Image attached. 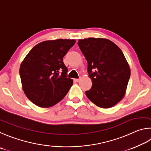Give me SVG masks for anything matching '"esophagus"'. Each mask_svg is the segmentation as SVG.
Listing matches in <instances>:
<instances>
[{"mask_svg":"<svg viewBox=\"0 0 151 151\" xmlns=\"http://www.w3.org/2000/svg\"><path fill=\"white\" fill-rule=\"evenodd\" d=\"M74 81H76V82H78L80 81V79H74Z\"/></svg>","mask_w":151,"mask_h":151,"instance_id":"esophagus-1","label":"esophagus"}]
</instances>
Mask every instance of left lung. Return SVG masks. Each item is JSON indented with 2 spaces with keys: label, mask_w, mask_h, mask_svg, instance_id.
<instances>
[{
  "label": "left lung",
  "mask_w": 151,
  "mask_h": 151,
  "mask_svg": "<svg viewBox=\"0 0 151 151\" xmlns=\"http://www.w3.org/2000/svg\"><path fill=\"white\" fill-rule=\"evenodd\" d=\"M78 44L88 62L92 81L86 91L97 106L109 108L123 98L131 76L130 68L123 53L109 40L89 38L79 40Z\"/></svg>",
  "instance_id": "1"
}]
</instances>
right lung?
Wrapping results in <instances>:
<instances>
[{
    "label": "right lung",
    "mask_w": 151,
    "mask_h": 151,
    "mask_svg": "<svg viewBox=\"0 0 151 151\" xmlns=\"http://www.w3.org/2000/svg\"><path fill=\"white\" fill-rule=\"evenodd\" d=\"M76 43L75 40L58 39L36 45L21 63L20 76L26 97L40 107L60 102L73 85L67 78L68 68L63 58Z\"/></svg>",
    "instance_id": "obj_1"
}]
</instances>
